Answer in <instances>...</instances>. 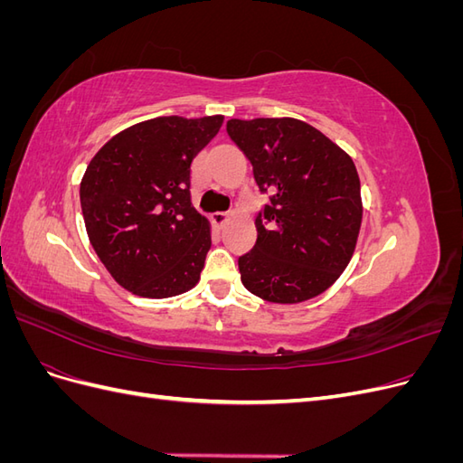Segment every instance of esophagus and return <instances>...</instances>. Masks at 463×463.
Masks as SVG:
<instances>
[{
	"label": "esophagus",
	"mask_w": 463,
	"mask_h": 463,
	"mask_svg": "<svg viewBox=\"0 0 463 463\" xmlns=\"http://www.w3.org/2000/svg\"><path fill=\"white\" fill-rule=\"evenodd\" d=\"M228 218H230V213H214L213 216H210V220H213V223L218 228H222L223 223L228 222Z\"/></svg>",
	"instance_id": "1"
}]
</instances>
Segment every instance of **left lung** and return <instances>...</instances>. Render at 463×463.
Wrapping results in <instances>:
<instances>
[{"instance_id":"8db88e82","label":"left lung","mask_w":463,"mask_h":463,"mask_svg":"<svg viewBox=\"0 0 463 463\" xmlns=\"http://www.w3.org/2000/svg\"><path fill=\"white\" fill-rule=\"evenodd\" d=\"M228 135L253 164L270 203L257 243L240 257L243 286L270 303L326 291L352 260L363 218L354 160L313 125L293 118L230 119Z\"/></svg>"}]
</instances>
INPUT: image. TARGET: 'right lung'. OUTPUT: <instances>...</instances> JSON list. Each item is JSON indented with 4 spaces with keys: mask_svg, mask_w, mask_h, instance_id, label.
I'll return each mask as SVG.
<instances>
[{
    "mask_svg": "<svg viewBox=\"0 0 463 463\" xmlns=\"http://www.w3.org/2000/svg\"><path fill=\"white\" fill-rule=\"evenodd\" d=\"M222 116L154 118L111 137L80 181L89 240L116 282L164 299L197 286L210 223L191 204V162Z\"/></svg>",
    "mask_w": 463,
    "mask_h": 463,
    "instance_id": "obj_1",
    "label": "right lung"
}]
</instances>
